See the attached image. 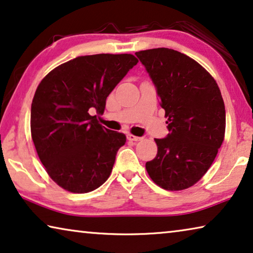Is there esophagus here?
I'll use <instances>...</instances> for the list:
<instances>
[{
  "mask_svg": "<svg viewBox=\"0 0 253 253\" xmlns=\"http://www.w3.org/2000/svg\"><path fill=\"white\" fill-rule=\"evenodd\" d=\"M127 139H128V141H131V142H138V141H142L143 138L138 137V136H134V135H131V134H128Z\"/></svg>",
  "mask_w": 253,
  "mask_h": 253,
  "instance_id": "obj_1",
  "label": "esophagus"
}]
</instances>
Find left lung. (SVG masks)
<instances>
[{
  "label": "left lung",
  "mask_w": 253,
  "mask_h": 253,
  "mask_svg": "<svg viewBox=\"0 0 253 253\" xmlns=\"http://www.w3.org/2000/svg\"><path fill=\"white\" fill-rule=\"evenodd\" d=\"M165 109L169 133L154 138L157 157L145 164L168 191L194 185L212 165L225 136L226 112L216 81L190 56L171 48L136 52Z\"/></svg>",
  "instance_id": "8db88e82"
}]
</instances>
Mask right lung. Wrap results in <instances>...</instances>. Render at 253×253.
I'll return each mask as SVG.
<instances>
[{
	"label": "right lung",
	"mask_w": 253,
	"mask_h": 253,
	"mask_svg": "<svg viewBox=\"0 0 253 253\" xmlns=\"http://www.w3.org/2000/svg\"><path fill=\"white\" fill-rule=\"evenodd\" d=\"M138 60L133 54L78 56L40 83L30 130L40 160L59 186L87 193L109 178L125 134L100 125L105 100Z\"/></svg>",
	"instance_id": "1"
}]
</instances>
